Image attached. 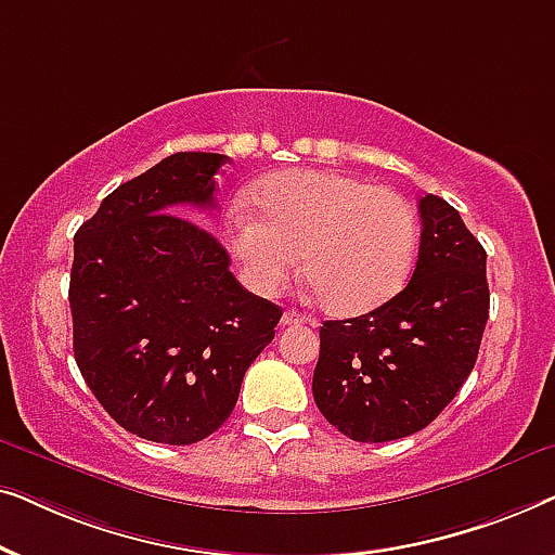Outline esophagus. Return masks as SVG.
<instances>
[{
	"instance_id": "esophagus-1",
	"label": "esophagus",
	"mask_w": 555,
	"mask_h": 555,
	"mask_svg": "<svg viewBox=\"0 0 555 555\" xmlns=\"http://www.w3.org/2000/svg\"><path fill=\"white\" fill-rule=\"evenodd\" d=\"M306 323L308 325H315L313 318L295 313V310H285L283 318H280V325H283V328H291V325H306Z\"/></svg>"
}]
</instances>
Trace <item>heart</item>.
Returning <instances> with one entry per match:
<instances>
[{"instance_id":"heart-1","label":"heart","mask_w":555,"mask_h":555,"mask_svg":"<svg viewBox=\"0 0 555 555\" xmlns=\"http://www.w3.org/2000/svg\"><path fill=\"white\" fill-rule=\"evenodd\" d=\"M255 215L234 204L224 242L245 283L275 295L293 278L302 255V278L336 315H359L384 306L406 283L416 253V215L391 189L340 171L291 169L264 179Z\"/></svg>"}]
</instances>
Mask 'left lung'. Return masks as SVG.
<instances>
[{"label":"left lung","mask_w":555,"mask_h":555,"mask_svg":"<svg viewBox=\"0 0 555 555\" xmlns=\"http://www.w3.org/2000/svg\"><path fill=\"white\" fill-rule=\"evenodd\" d=\"M420 217V260L404 291L366 315L321 325L313 399L356 442H391L435 422L480 351L488 255L439 196H422Z\"/></svg>","instance_id":"left-lung-1"}]
</instances>
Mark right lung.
Returning a JSON list of instances; mask_svg holds the SVG:
<instances>
[{
    "mask_svg": "<svg viewBox=\"0 0 555 555\" xmlns=\"http://www.w3.org/2000/svg\"><path fill=\"white\" fill-rule=\"evenodd\" d=\"M222 154L181 151L120 184L75 234L73 351L131 435L194 444L227 422L275 338V302L242 287L230 255L181 207H215Z\"/></svg>",
    "mask_w": 555,
    "mask_h": 555,
    "instance_id": "right-lung-1",
    "label": "right lung"
}]
</instances>
